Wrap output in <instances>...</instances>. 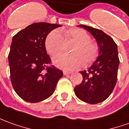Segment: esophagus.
<instances>
[{
    "label": "esophagus",
    "instance_id": "obj_1",
    "mask_svg": "<svg viewBox=\"0 0 129 129\" xmlns=\"http://www.w3.org/2000/svg\"><path fill=\"white\" fill-rule=\"evenodd\" d=\"M69 74H71V72H68V71H63V75H69Z\"/></svg>",
    "mask_w": 129,
    "mask_h": 129
}]
</instances>
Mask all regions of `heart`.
Masks as SVG:
<instances>
[{
	"label": "heart",
	"instance_id": "heart-1",
	"mask_svg": "<svg viewBox=\"0 0 129 129\" xmlns=\"http://www.w3.org/2000/svg\"><path fill=\"white\" fill-rule=\"evenodd\" d=\"M63 34L66 42L73 40L77 43L71 50L73 54L54 57L52 59L54 64L66 71H73L81 68L84 64L88 66L96 60L99 55V46L91 40V36L85 30L72 28L64 30ZM65 45L64 38L58 30H52L46 38V49L52 55L61 54Z\"/></svg>",
	"mask_w": 129,
	"mask_h": 129
}]
</instances>
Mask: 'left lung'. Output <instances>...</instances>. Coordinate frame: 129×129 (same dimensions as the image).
Here are the masks:
<instances>
[{
  "instance_id": "1",
  "label": "left lung",
  "mask_w": 129,
  "mask_h": 129,
  "mask_svg": "<svg viewBox=\"0 0 129 129\" xmlns=\"http://www.w3.org/2000/svg\"><path fill=\"white\" fill-rule=\"evenodd\" d=\"M96 39L99 48L96 61L87 71H80L82 82L75 87L77 98L90 104L99 103L108 99L115 88L117 79L119 59L117 45L103 30L85 25H79Z\"/></svg>"
}]
</instances>
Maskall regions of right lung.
<instances>
[{
	"mask_svg": "<svg viewBox=\"0 0 129 129\" xmlns=\"http://www.w3.org/2000/svg\"><path fill=\"white\" fill-rule=\"evenodd\" d=\"M60 26L34 23L12 38L8 55L10 79L15 92L27 102L38 103L49 98L63 76L61 71L47 66L51 59L45 48L47 35Z\"/></svg>",
	"mask_w": 129,
	"mask_h": 129,
	"instance_id": "right-lung-1",
	"label": "right lung"
}]
</instances>
